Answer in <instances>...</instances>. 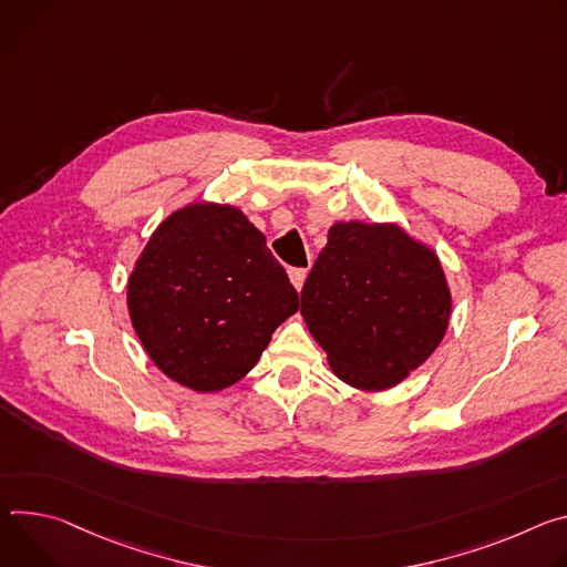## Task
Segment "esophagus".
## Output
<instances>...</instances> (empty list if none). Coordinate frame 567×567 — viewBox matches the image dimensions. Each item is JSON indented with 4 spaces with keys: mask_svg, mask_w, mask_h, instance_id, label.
<instances>
[{
    "mask_svg": "<svg viewBox=\"0 0 567 567\" xmlns=\"http://www.w3.org/2000/svg\"><path fill=\"white\" fill-rule=\"evenodd\" d=\"M306 275H308L306 268H290V270H288V277H290V281H292V286H295L297 290H301V286H303V281H306Z\"/></svg>",
    "mask_w": 567,
    "mask_h": 567,
    "instance_id": "obj_1",
    "label": "esophagus"
}]
</instances>
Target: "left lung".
<instances>
[{
	"label": "left lung",
	"mask_w": 567,
	"mask_h": 567,
	"mask_svg": "<svg viewBox=\"0 0 567 567\" xmlns=\"http://www.w3.org/2000/svg\"><path fill=\"white\" fill-rule=\"evenodd\" d=\"M301 316L347 385L379 392L442 342L451 292L442 264L396 225L338 223L303 288Z\"/></svg>",
	"instance_id": "obj_1"
}]
</instances>
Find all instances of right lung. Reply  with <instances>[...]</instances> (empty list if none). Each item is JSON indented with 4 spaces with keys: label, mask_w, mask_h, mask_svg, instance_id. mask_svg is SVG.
Segmentation results:
<instances>
[{
    "label": "right lung",
    "mask_w": 567,
    "mask_h": 567,
    "mask_svg": "<svg viewBox=\"0 0 567 567\" xmlns=\"http://www.w3.org/2000/svg\"><path fill=\"white\" fill-rule=\"evenodd\" d=\"M299 295L238 209L192 205L151 236L128 281L133 327L175 383L218 392L255 367Z\"/></svg>",
    "instance_id": "obj_1"
}]
</instances>
